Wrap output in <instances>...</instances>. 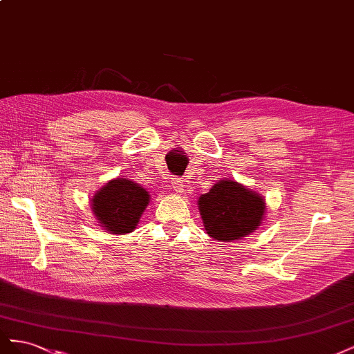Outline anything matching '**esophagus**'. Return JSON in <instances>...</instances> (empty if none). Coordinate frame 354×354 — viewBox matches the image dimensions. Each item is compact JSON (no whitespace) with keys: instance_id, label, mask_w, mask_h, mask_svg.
<instances>
[{"instance_id":"34e87169","label":"esophagus","mask_w":354,"mask_h":354,"mask_svg":"<svg viewBox=\"0 0 354 354\" xmlns=\"http://www.w3.org/2000/svg\"><path fill=\"white\" fill-rule=\"evenodd\" d=\"M171 186L177 192V194H181V192L185 190V181L183 178H178V177H173L171 178Z\"/></svg>"}]
</instances>
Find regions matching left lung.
Returning a JSON list of instances; mask_svg holds the SVG:
<instances>
[{
    "label": "left lung",
    "mask_w": 354,
    "mask_h": 354,
    "mask_svg": "<svg viewBox=\"0 0 354 354\" xmlns=\"http://www.w3.org/2000/svg\"><path fill=\"white\" fill-rule=\"evenodd\" d=\"M266 203L255 192L233 180H221L199 198L203 226L211 238L230 242L260 226Z\"/></svg>",
    "instance_id": "obj_1"
}]
</instances>
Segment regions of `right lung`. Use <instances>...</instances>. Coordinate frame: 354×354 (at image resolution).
<instances>
[{"instance_id": "add662e5", "label": "right lung", "mask_w": 354, "mask_h": 354, "mask_svg": "<svg viewBox=\"0 0 354 354\" xmlns=\"http://www.w3.org/2000/svg\"><path fill=\"white\" fill-rule=\"evenodd\" d=\"M149 194L134 181L116 178L102 187L93 198V211L104 229L111 233H128L136 229Z\"/></svg>"}]
</instances>
